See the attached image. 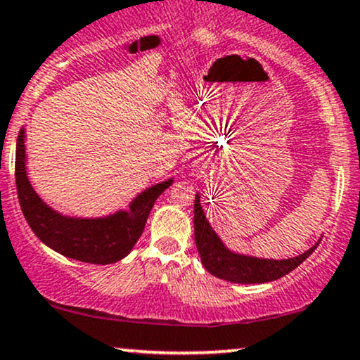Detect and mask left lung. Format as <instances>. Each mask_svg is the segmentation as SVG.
Returning <instances> with one entry per match:
<instances>
[{"mask_svg": "<svg viewBox=\"0 0 360 360\" xmlns=\"http://www.w3.org/2000/svg\"><path fill=\"white\" fill-rule=\"evenodd\" d=\"M194 240L202 266L212 276L234 284H262V282L281 279L301 266L321 243L319 240L301 256L290 259H264L238 254L227 249L219 236L214 233L206 219L199 194H195L194 199Z\"/></svg>", "mask_w": 360, "mask_h": 360, "instance_id": "left-lung-1", "label": "left lung"}]
</instances>
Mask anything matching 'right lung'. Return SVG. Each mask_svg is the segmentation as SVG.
Returning <instances> with one entry per match:
<instances>
[{"label":"right lung","instance_id":"right-lung-1","mask_svg":"<svg viewBox=\"0 0 360 360\" xmlns=\"http://www.w3.org/2000/svg\"><path fill=\"white\" fill-rule=\"evenodd\" d=\"M16 189L21 211L33 233L53 251L89 264H112L131 252L143 234L156 199L174 179L154 184L136 195L127 211L106 217H70L49 207L31 186L26 174L25 129L16 141Z\"/></svg>","mask_w":360,"mask_h":360}]
</instances>
